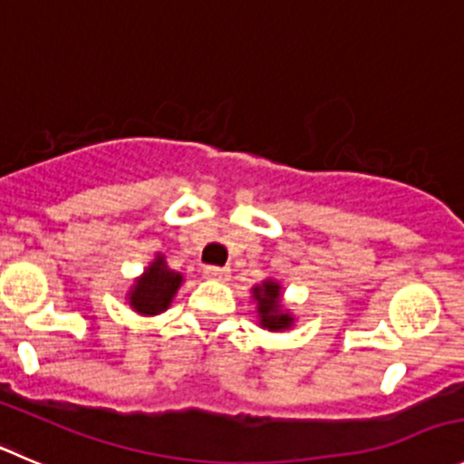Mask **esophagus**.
<instances>
[{
    "instance_id": "34e87169",
    "label": "esophagus",
    "mask_w": 464,
    "mask_h": 464,
    "mask_svg": "<svg viewBox=\"0 0 464 464\" xmlns=\"http://www.w3.org/2000/svg\"><path fill=\"white\" fill-rule=\"evenodd\" d=\"M205 277H209V280H229V268H220V266H207L205 268Z\"/></svg>"
}]
</instances>
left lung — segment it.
Masks as SVG:
<instances>
[{
  "label": "left lung",
  "mask_w": 464,
  "mask_h": 464,
  "mask_svg": "<svg viewBox=\"0 0 464 464\" xmlns=\"http://www.w3.org/2000/svg\"><path fill=\"white\" fill-rule=\"evenodd\" d=\"M255 303V312H257V325L268 330V333H285V330L294 328L295 316L291 310H286L282 303V282L276 277H266L262 285H255L250 289Z\"/></svg>",
  "instance_id": "8db88e82"
}]
</instances>
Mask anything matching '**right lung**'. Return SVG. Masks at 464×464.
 Returning a JSON list of instances; mask_svg holds the SVG:
<instances>
[{
    "label": "right lung",
    "instance_id": "1",
    "mask_svg": "<svg viewBox=\"0 0 464 464\" xmlns=\"http://www.w3.org/2000/svg\"><path fill=\"white\" fill-rule=\"evenodd\" d=\"M182 282V273L173 271L166 257L157 253L152 262L143 268V273L134 277V285L127 289L125 301L140 316L163 314L173 305V298L178 295Z\"/></svg>",
    "mask_w": 464,
    "mask_h": 464
}]
</instances>
